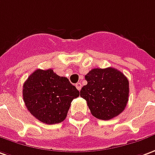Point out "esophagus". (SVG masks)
<instances>
[{
	"label": "esophagus",
	"mask_w": 155,
	"mask_h": 155,
	"mask_svg": "<svg viewBox=\"0 0 155 155\" xmlns=\"http://www.w3.org/2000/svg\"><path fill=\"white\" fill-rule=\"evenodd\" d=\"M75 86H76V88H77L78 91H81V84L80 83V82H78L77 84L75 85Z\"/></svg>",
	"instance_id": "esophagus-1"
}]
</instances>
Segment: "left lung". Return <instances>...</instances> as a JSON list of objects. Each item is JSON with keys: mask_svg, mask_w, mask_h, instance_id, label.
Returning a JSON list of instances; mask_svg holds the SVG:
<instances>
[{"mask_svg": "<svg viewBox=\"0 0 155 155\" xmlns=\"http://www.w3.org/2000/svg\"><path fill=\"white\" fill-rule=\"evenodd\" d=\"M87 85L81 91L91 112L101 120H110L125 109L128 101L129 82L114 68L93 69L85 76Z\"/></svg>", "mask_w": 155, "mask_h": 155, "instance_id": "8db88e82", "label": "left lung"}]
</instances>
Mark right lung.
<instances>
[{
    "label": "right lung",
    "instance_id": "1",
    "mask_svg": "<svg viewBox=\"0 0 155 155\" xmlns=\"http://www.w3.org/2000/svg\"><path fill=\"white\" fill-rule=\"evenodd\" d=\"M22 96L34 117L46 124H55L65 119L71 101L80 96V91L69 79L51 69L37 70L25 81Z\"/></svg>",
    "mask_w": 155,
    "mask_h": 155
}]
</instances>
